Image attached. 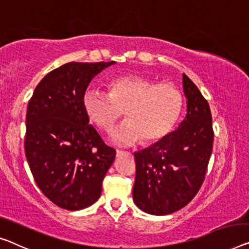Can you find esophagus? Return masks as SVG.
Returning a JSON list of instances; mask_svg holds the SVG:
<instances>
[{"mask_svg": "<svg viewBox=\"0 0 249 249\" xmlns=\"http://www.w3.org/2000/svg\"><path fill=\"white\" fill-rule=\"evenodd\" d=\"M131 153H129V152H127V151H121V150H117L116 151V157H123V155H129Z\"/></svg>", "mask_w": 249, "mask_h": 249, "instance_id": "obj_1", "label": "esophagus"}]
</instances>
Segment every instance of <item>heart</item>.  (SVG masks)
<instances>
[{"label": "heart", "mask_w": 249, "mask_h": 249, "mask_svg": "<svg viewBox=\"0 0 249 249\" xmlns=\"http://www.w3.org/2000/svg\"><path fill=\"white\" fill-rule=\"evenodd\" d=\"M183 106L179 89L140 75H124L108 81V94L87 88L83 108L102 131H109L123 116L127 121L112 133L118 145H133L142 140L153 144L165 139L176 126Z\"/></svg>", "instance_id": "b5f03b06"}]
</instances>
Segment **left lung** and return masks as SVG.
Listing matches in <instances>:
<instances>
[{
  "label": "left lung",
  "mask_w": 249,
  "mask_h": 249,
  "mask_svg": "<svg viewBox=\"0 0 249 249\" xmlns=\"http://www.w3.org/2000/svg\"><path fill=\"white\" fill-rule=\"evenodd\" d=\"M187 116L177 131L135 152L133 200L141 210L163 216L187 206L205 181L213 144L209 104L183 75Z\"/></svg>",
  "instance_id": "left-lung-1"
}]
</instances>
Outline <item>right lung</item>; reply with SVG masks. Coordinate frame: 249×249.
Segmentation results:
<instances>
[{"label": "right lung", "mask_w": 249, "mask_h": 249, "mask_svg": "<svg viewBox=\"0 0 249 249\" xmlns=\"http://www.w3.org/2000/svg\"><path fill=\"white\" fill-rule=\"evenodd\" d=\"M110 62H68L36 87L27 110L25 157L42 194L55 206L80 210L97 201L116 151L106 145L83 108L92 77Z\"/></svg>", "instance_id": "1"}]
</instances>
